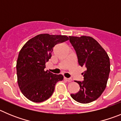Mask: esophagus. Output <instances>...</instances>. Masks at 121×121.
<instances>
[{
	"mask_svg": "<svg viewBox=\"0 0 121 121\" xmlns=\"http://www.w3.org/2000/svg\"><path fill=\"white\" fill-rule=\"evenodd\" d=\"M65 79H66V81H68V82H72V79H71V78H67L65 77Z\"/></svg>",
	"mask_w": 121,
	"mask_h": 121,
	"instance_id": "34e87169",
	"label": "esophagus"
}]
</instances>
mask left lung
<instances>
[{
  "label": "left lung",
  "instance_id": "8db88e82",
  "mask_svg": "<svg viewBox=\"0 0 121 121\" xmlns=\"http://www.w3.org/2000/svg\"><path fill=\"white\" fill-rule=\"evenodd\" d=\"M69 40L76 51L78 64L87 69L82 73L84 81H75L79 85V90L70 96L78 103H91L98 98L106 87L110 71L109 57L91 37L69 36Z\"/></svg>",
  "mask_w": 121,
  "mask_h": 121
}]
</instances>
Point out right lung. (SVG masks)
Listing matches in <instances>:
<instances>
[{
    "mask_svg": "<svg viewBox=\"0 0 121 121\" xmlns=\"http://www.w3.org/2000/svg\"><path fill=\"white\" fill-rule=\"evenodd\" d=\"M69 40L66 35L42 34L29 40L21 49L17 60V82L20 91L32 102L40 103L52 95L55 86L63 79L61 74L44 70L56 44Z\"/></svg>",
    "mask_w": 121,
    "mask_h": 121,
    "instance_id": "add662e5",
    "label": "right lung"
}]
</instances>
